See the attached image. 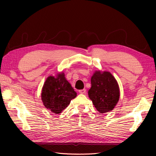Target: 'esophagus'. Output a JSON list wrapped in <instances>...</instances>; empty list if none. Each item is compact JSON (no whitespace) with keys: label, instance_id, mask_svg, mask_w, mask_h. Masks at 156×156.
I'll return each mask as SVG.
<instances>
[{"label":"esophagus","instance_id":"1","mask_svg":"<svg viewBox=\"0 0 156 156\" xmlns=\"http://www.w3.org/2000/svg\"><path fill=\"white\" fill-rule=\"evenodd\" d=\"M79 92H80V94H86L87 90H86V89H82V90H79Z\"/></svg>","mask_w":156,"mask_h":156}]
</instances>
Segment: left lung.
I'll return each instance as SVG.
<instances>
[{"label": "left lung", "instance_id": "obj_1", "mask_svg": "<svg viewBox=\"0 0 156 156\" xmlns=\"http://www.w3.org/2000/svg\"><path fill=\"white\" fill-rule=\"evenodd\" d=\"M88 97L101 113L112 111L119 99V88L117 80L110 72L97 71L91 78V88Z\"/></svg>", "mask_w": 156, "mask_h": 156}]
</instances>
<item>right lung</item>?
<instances>
[{"label":"right lung","instance_id":"1","mask_svg":"<svg viewBox=\"0 0 156 156\" xmlns=\"http://www.w3.org/2000/svg\"><path fill=\"white\" fill-rule=\"evenodd\" d=\"M77 94L71 84L66 80L64 73L57 77L49 76L42 88L41 100L46 108L59 114L68 107Z\"/></svg>","mask_w":156,"mask_h":156}]
</instances>
